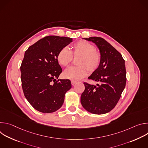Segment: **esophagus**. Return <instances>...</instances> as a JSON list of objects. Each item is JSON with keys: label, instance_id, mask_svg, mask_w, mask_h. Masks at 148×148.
Masks as SVG:
<instances>
[{"label": "esophagus", "instance_id": "1", "mask_svg": "<svg viewBox=\"0 0 148 148\" xmlns=\"http://www.w3.org/2000/svg\"><path fill=\"white\" fill-rule=\"evenodd\" d=\"M71 84L73 86H74V84H76V82H77V81H73V80H72L71 81Z\"/></svg>", "mask_w": 148, "mask_h": 148}]
</instances>
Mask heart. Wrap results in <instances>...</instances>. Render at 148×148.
<instances>
[{
    "label": "heart",
    "mask_w": 148,
    "mask_h": 148,
    "mask_svg": "<svg viewBox=\"0 0 148 148\" xmlns=\"http://www.w3.org/2000/svg\"><path fill=\"white\" fill-rule=\"evenodd\" d=\"M78 57L76 64L78 66L71 67L63 73L65 78L73 81L79 80L85 77L87 70L92 73L100 66L101 56L91 43L86 40H79L74 43L70 51L68 47L61 48L58 52L56 59L62 67L68 66L73 57Z\"/></svg>",
    "instance_id": "heart-1"
}]
</instances>
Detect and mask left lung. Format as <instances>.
<instances>
[{"label":"left lung","instance_id":"obj_1","mask_svg":"<svg viewBox=\"0 0 148 148\" xmlns=\"http://www.w3.org/2000/svg\"><path fill=\"white\" fill-rule=\"evenodd\" d=\"M92 41L99 50L101 64L88 79L97 81V86L84 82L85 90L81 96L84 108L94 114L111 111L118 103L126 81L125 60L121 54L108 41L98 37L84 38Z\"/></svg>","mask_w":148,"mask_h":148}]
</instances>
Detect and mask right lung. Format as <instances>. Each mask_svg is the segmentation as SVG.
Returning <instances> with one entry per match:
<instances>
[{
  "instance_id": "1",
  "label": "right lung",
  "mask_w": 148,
  "mask_h": 148,
  "mask_svg": "<svg viewBox=\"0 0 148 148\" xmlns=\"http://www.w3.org/2000/svg\"><path fill=\"white\" fill-rule=\"evenodd\" d=\"M73 38L57 36L45 37L25 51L20 66L24 95L32 106L43 113H51L64 103L71 88L69 79H58L62 69L56 56Z\"/></svg>"
}]
</instances>
